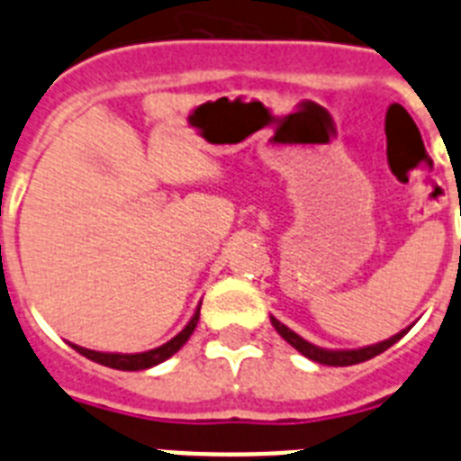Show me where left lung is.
I'll list each match as a JSON object with an SVG mask.
<instances>
[{
    "label": "left lung",
    "instance_id": "8db88e82",
    "mask_svg": "<svg viewBox=\"0 0 461 461\" xmlns=\"http://www.w3.org/2000/svg\"><path fill=\"white\" fill-rule=\"evenodd\" d=\"M272 325H275L276 332H279V335L284 337V339H286L293 348H297V351L303 353L304 357H309V360H313V362H321V365H330V367H348V365H357V362L369 360V357L378 356V353L388 351L390 346H393L394 341L402 339L406 332L404 330V332H399V335L390 337V339L381 341V344L367 346V348H357V351H325V348H319V346H313V344H309V341H304L303 337H297L293 330H288L286 325L279 323L276 319H272Z\"/></svg>",
    "mask_w": 461,
    "mask_h": 461
}]
</instances>
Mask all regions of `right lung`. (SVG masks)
<instances>
[{
	"instance_id": "1",
	"label": "right lung",
	"mask_w": 461,
	"mask_h": 461,
	"mask_svg": "<svg viewBox=\"0 0 461 461\" xmlns=\"http://www.w3.org/2000/svg\"><path fill=\"white\" fill-rule=\"evenodd\" d=\"M201 319V307L195 309L194 319L189 321L185 330H182L180 335L173 337L170 341H166L164 346H158L154 351H145V353H133V356H122V353H99V351H89V348H83V346H76L71 344L80 356L89 357V360L99 362V365H105V367H113V369H124V372H138V369H148L158 365V362L168 360L173 353H177L182 346L186 344V339L191 337V332L195 330V323Z\"/></svg>"
}]
</instances>
